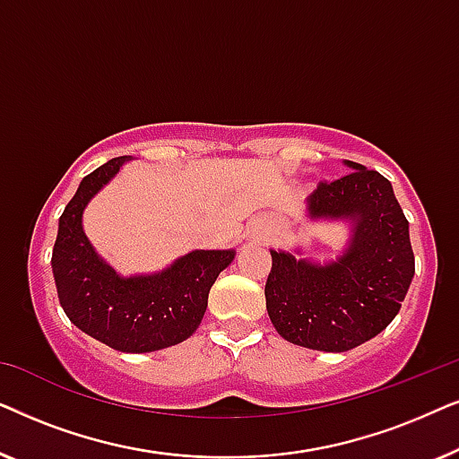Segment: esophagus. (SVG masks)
<instances>
[{
    "mask_svg": "<svg viewBox=\"0 0 459 459\" xmlns=\"http://www.w3.org/2000/svg\"><path fill=\"white\" fill-rule=\"evenodd\" d=\"M255 236H256V238H261V236H263V230H256V231H255Z\"/></svg>",
    "mask_w": 459,
    "mask_h": 459,
    "instance_id": "obj_1",
    "label": "esophagus"
}]
</instances>
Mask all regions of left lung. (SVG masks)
<instances>
[{
	"label": "left lung",
	"instance_id": "left-lung-1",
	"mask_svg": "<svg viewBox=\"0 0 459 459\" xmlns=\"http://www.w3.org/2000/svg\"><path fill=\"white\" fill-rule=\"evenodd\" d=\"M309 198L311 217H349L353 240L325 267L272 250L265 300L272 324L288 342L342 353L393 322L411 284L416 261L410 223L385 175L357 162Z\"/></svg>",
	"mask_w": 459,
	"mask_h": 459
}]
</instances>
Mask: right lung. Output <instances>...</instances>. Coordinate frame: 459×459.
I'll list each match as a JSON object with an SVG mask.
<instances>
[{
  "mask_svg": "<svg viewBox=\"0 0 459 459\" xmlns=\"http://www.w3.org/2000/svg\"><path fill=\"white\" fill-rule=\"evenodd\" d=\"M125 160V156L110 159L81 181L60 215L52 269L62 309L79 330L123 353H148L194 334L211 286L234 259V250H194L162 273L118 278L93 253L81 215Z\"/></svg>",
  "mask_w": 459,
  "mask_h": 459,
  "instance_id": "add662e5",
  "label": "right lung"
}]
</instances>
